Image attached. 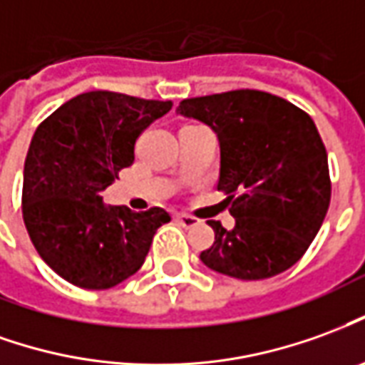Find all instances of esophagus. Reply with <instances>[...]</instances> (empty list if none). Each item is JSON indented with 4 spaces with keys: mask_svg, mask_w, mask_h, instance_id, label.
<instances>
[{
    "mask_svg": "<svg viewBox=\"0 0 365 365\" xmlns=\"http://www.w3.org/2000/svg\"><path fill=\"white\" fill-rule=\"evenodd\" d=\"M175 219H178L183 227H195L200 223V219L191 217V215H175Z\"/></svg>",
    "mask_w": 365,
    "mask_h": 365,
    "instance_id": "esophagus-1",
    "label": "esophagus"
}]
</instances>
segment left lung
<instances>
[{"label":"left lung","mask_w":365,"mask_h":365,"mask_svg":"<svg viewBox=\"0 0 365 365\" xmlns=\"http://www.w3.org/2000/svg\"><path fill=\"white\" fill-rule=\"evenodd\" d=\"M178 112L217 132V190L235 227L209 221L213 245L200 259L241 280L271 279L302 259L330 205V172L314 120L289 101L262 91L185 98Z\"/></svg>","instance_id":"left-lung-1"}]
</instances>
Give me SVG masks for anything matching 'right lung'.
Instances as JSON below:
<instances>
[{
  "label": "right lung",
  "mask_w": 365,
  "mask_h": 365,
  "mask_svg": "<svg viewBox=\"0 0 365 365\" xmlns=\"http://www.w3.org/2000/svg\"><path fill=\"white\" fill-rule=\"evenodd\" d=\"M172 103L112 91L71 98L33 134L23 170L21 211L41 259L58 277L104 290L146 261L162 207H104L103 193L134 162V144Z\"/></svg>",
  "instance_id": "obj_1"
}]
</instances>
